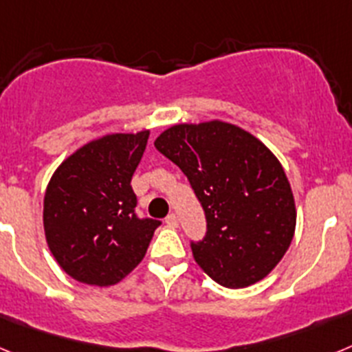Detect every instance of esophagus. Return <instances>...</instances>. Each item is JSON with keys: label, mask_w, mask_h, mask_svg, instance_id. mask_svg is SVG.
<instances>
[{"label": "esophagus", "mask_w": 352, "mask_h": 352, "mask_svg": "<svg viewBox=\"0 0 352 352\" xmlns=\"http://www.w3.org/2000/svg\"><path fill=\"white\" fill-rule=\"evenodd\" d=\"M166 223H167V226H169V227H178V217H176V214H174V213L167 214Z\"/></svg>", "instance_id": "1"}]
</instances>
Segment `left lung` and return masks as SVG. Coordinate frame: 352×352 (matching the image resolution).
Segmentation results:
<instances>
[{
	"label": "left lung",
	"mask_w": 352,
	"mask_h": 352,
	"mask_svg": "<svg viewBox=\"0 0 352 352\" xmlns=\"http://www.w3.org/2000/svg\"><path fill=\"white\" fill-rule=\"evenodd\" d=\"M155 148L183 170L206 214L195 263L223 287L263 280L294 236L296 206L278 158L247 130L213 120L164 130Z\"/></svg>",
	"instance_id": "left-lung-1"
}]
</instances>
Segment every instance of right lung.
I'll return each mask as SVG.
<instances>
[{
  "label": "right lung",
  "mask_w": 352,
  "mask_h": 352,
  "mask_svg": "<svg viewBox=\"0 0 352 352\" xmlns=\"http://www.w3.org/2000/svg\"><path fill=\"white\" fill-rule=\"evenodd\" d=\"M149 130L89 141L54 170L43 197L49 250L67 275L114 285L142 261L160 222L138 219L132 176Z\"/></svg>",
  "instance_id": "right-lung-1"
}]
</instances>
